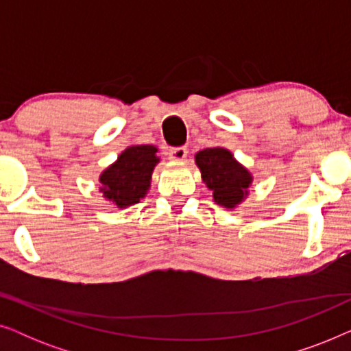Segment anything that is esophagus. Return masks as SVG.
I'll return each mask as SVG.
<instances>
[{"mask_svg":"<svg viewBox=\"0 0 351 351\" xmlns=\"http://www.w3.org/2000/svg\"><path fill=\"white\" fill-rule=\"evenodd\" d=\"M186 153H189L186 147H174L169 150V158L174 161H182L186 158Z\"/></svg>","mask_w":351,"mask_h":351,"instance_id":"34e87169","label":"esophagus"}]
</instances>
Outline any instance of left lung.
<instances>
[{
  "mask_svg": "<svg viewBox=\"0 0 351 351\" xmlns=\"http://www.w3.org/2000/svg\"><path fill=\"white\" fill-rule=\"evenodd\" d=\"M196 165L217 204L234 208L247 195L252 177L225 148H206L196 153Z\"/></svg>",
  "mask_w": 351,
  "mask_h": 351,
  "instance_id": "8db88e82",
  "label": "left lung"
}]
</instances>
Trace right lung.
Segmentation results:
<instances>
[{"label":"right lung","instance_id":"obj_1","mask_svg":"<svg viewBox=\"0 0 351 351\" xmlns=\"http://www.w3.org/2000/svg\"><path fill=\"white\" fill-rule=\"evenodd\" d=\"M153 145L129 147L118 156V161L100 176L105 198L118 208L138 203L150 186L153 167L158 161Z\"/></svg>","mask_w":351,"mask_h":351}]
</instances>
